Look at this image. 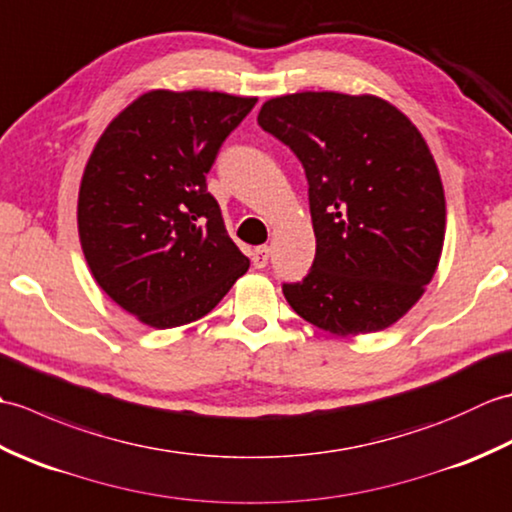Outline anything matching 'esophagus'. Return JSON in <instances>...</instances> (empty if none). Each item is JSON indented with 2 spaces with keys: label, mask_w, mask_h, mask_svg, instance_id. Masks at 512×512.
I'll return each mask as SVG.
<instances>
[{
  "label": "esophagus",
  "mask_w": 512,
  "mask_h": 512,
  "mask_svg": "<svg viewBox=\"0 0 512 512\" xmlns=\"http://www.w3.org/2000/svg\"><path fill=\"white\" fill-rule=\"evenodd\" d=\"M270 259V248L268 246H257L253 250V266L255 268H266Z\"/></svg>",
  "instance_id": "obj_1"
}]
</instances>
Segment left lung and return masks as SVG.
<instances>
[{"mask_svg": "<svg viewBox=\"0 0 512 512\" xmlns=\"http://www.w3.org/2000/svg\"><path fill=\"white\" fill-rule=\"evenodd\" d=\"M259 127L308 178L312 268L284 295L332 334L389 328L436 273L447 224L442 180L409 118L376 96L299 92L270 99Z\"/></svg>", "mask_w": 512, "mask_h": 512, "instance_id": "8db88e82", "label": "left lung"}]
</instances>
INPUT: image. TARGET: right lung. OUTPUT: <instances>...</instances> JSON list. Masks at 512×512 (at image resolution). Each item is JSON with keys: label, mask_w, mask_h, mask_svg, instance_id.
I'll return each instance as SVG.
<instances>
[{"label": "right lung", "mask_w": 512, "mask_h": 512, "mask_svg": "<svg viewBox=\"0 0 512 512\" xmlns=\"http://www.w3.org/2000/svg\"><path fill=\"white\" fill-rule=\"evenodd\" d=\"M257 99L154 90L107 125L79 191V237L107 295L151 328L202 319L248 270L206 173Z\"/></svg>", "instance_id": "add662e5"}]
</instances>
